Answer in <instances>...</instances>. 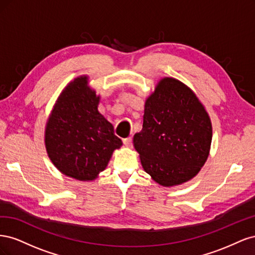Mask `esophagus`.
Segmentation results:
<instances>
[{"mask_svg": "<svg viewBox=\"0 0 255 255\" xmlns=\"http://www.w3.org/2000/svg\"><path fill=\"white\" fill-rule=\"evenodd\" d=\"M123 143H125V145H127V146H132V138L130 137H127V138H125V139H123Z\"/></svg>", "mask_w": 255, "mask_h": 255, "instance_id": "esophagus-1", "label": "esophagus"}]
</instances>
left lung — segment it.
<instances>
[{
	"label": "left lung",
	"mask_w": 255,
	"mask_h": 255,
	"mask_svg": "<svg viewBox=\"0 0 255 255\" xmlns=\"http://www.w3.org/2000/svg\"><path fill=\"white\" fill-rule=\"evenodd\" d=\"M141 165L163 186L192 179L207 159L212 123L187 86L166 78L144 104L141 132L134 136Z\"/></svg>",
	"instance_id": "1"
}]
</instances>
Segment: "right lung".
<instances>
[{
  "label": "right lung",
  "mask_w": 255,
  "mask_h": 255,
  "mask_svg": "<svg viewBox=\"0 0 255 255\" xmlns=\"http://www.w3.org/2000/svg\"><path fill=\"white\" fill-rule=\"evenodd\" d=\"M100 98L78 78L61 92L45 128V146L60 172L80 181L95 180L122 141L98 110Z\"/></svg>",
  "instance_id": "1"
}]
</instances>
